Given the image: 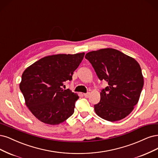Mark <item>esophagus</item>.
<instances>
[{"instance_id":"obj_1","label":"esophagus","mask_w":158,"mask_h":158,"mask_svg":"<svg viewBox=\"0 0 158 158\" xmlns=\"http://www.w3.org/2000/svg\"><path fill=\"white\" fill-rule=\"evenodd\" d=\"M89 95H90V94H89V93H87V94H84V96L85 97H86V98H88V97H89Z\"/></svg>"}]
</instances>
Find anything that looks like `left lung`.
I'll return each mask as SVG.
<instances>
[{
    "label": "left lung",
    "mask_w": 158,
    "mask_h": 158,
    "mask_svg": "<svg viewBox=\"0 0 158 158\" xmlns=\"http://www.w3.org/2000/svg\"><path fill=\"white\" fill-rule=\"evenodd\" d=\"M100 80L108 85L101 92V100L94 105L95 113L110 122L121 120L137 104L144 85L142 70L131 57L115 49L105 48L85 54Z\"/></svg>",
    "instance_id": "8db88e82"
}]
</instances>
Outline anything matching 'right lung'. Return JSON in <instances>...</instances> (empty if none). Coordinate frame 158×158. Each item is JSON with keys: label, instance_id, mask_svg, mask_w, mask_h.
Here are the masks:
<instances>
[{"label": "right lung", "instance_id": "obj_1", "mask_svg": "<svg viewBox=\"0 0 158 158\" xmlns=\"http://www.w3.org/2000/svg\"><path fill=\"white\" fill-rule=\"evenodd\" d=\"M84 55L83 52L46 56L24 70L19 88L25 105L39 120L57 125L74 113L79 97L62 86L72 80Z\"/></svg>", "mask_w": 158, "mask_h": 158}]
</instances>
